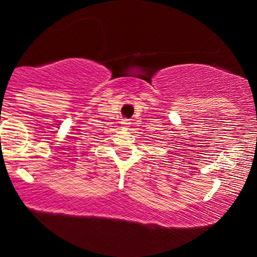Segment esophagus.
I'll return each mask as SVG.
<instances>
[{"label":"esophagus","mask_w":257,"mask_h":257,"mask_svg":"<svg viewBox=\"0 0 257 257\" xmlns=\"http://www.w3.org/2000/svg\"><path fill=\"white\" fill-rule=\"evenodd\" d=\"M123 124H124V125H129V124H131V122H129V119H123Z\"/></svg>","instance_id":"obj_1"}]
</instances>
